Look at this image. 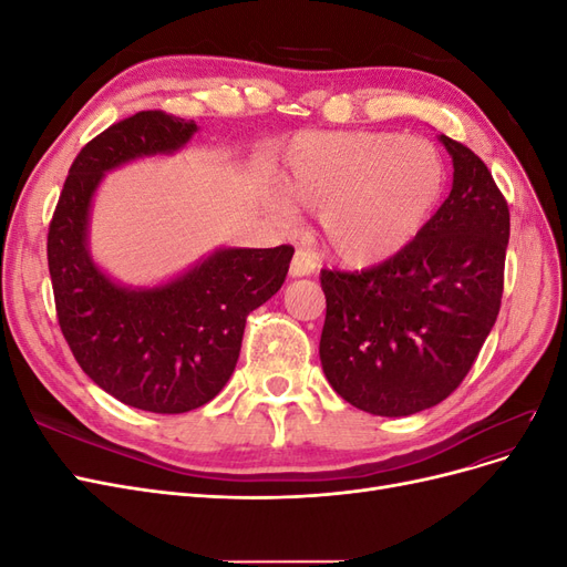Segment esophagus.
<instances>
[{
	"label": "esophagus",
	"mask_w": 567,
	"mask_h": 567,
	"mask_svg": "<svg viewBox=\"0 0 567 567\" xmlns=\"http://www.w3.org/2000/svg\"><path fill=\"white\" fill-rule=\"evenodd\" d=\"M315 271H317L315 252L298 248L293 255V262H290V277H310Z\"/></svg>",
	"instance_id": "34e87169"
}]
</instances>
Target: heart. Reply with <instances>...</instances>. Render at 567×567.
Returning <instances> with one entry per match:
<instances>
[{
  "instance_id": "b5f03b06",
  "label": "heart",
  "mask_w": 567,
  "mask_h": 567,
  "mask_svg": "<svg viewBox=\"0 0 567 567\" xmlns=\"http://www.w3.org/2000/svg\"><path fill=\"white\" fill-rule=\"evenodd\" d=\"M433 144L390 132H312L286 153L284 194L319 210L338 260L369 267L400 255L423 231L444 192Z\"/></svg>"
}]
</instances>
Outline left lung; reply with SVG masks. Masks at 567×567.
Wrapping results in <instances>:
<instances>
[{
	"mask_svg": "<svg viewBox=\"0 0 567 567\" xmlns=\"http://www.w3.org/2000/svg\"><path fill=\"white\" fill-rule=\"evenodd\" d=\"M454 163L450 198L400 255L362 269H321L319 357L342 400L373 416H409L466 379L504 296L508 203L487 165L440 134Z\"/></svg>",
	"mask_w": 567,
	"mask_h": 567,
	"instance_id": "8db88e82",
	"label": "left lung"
}]
</instances>
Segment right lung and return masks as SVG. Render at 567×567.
Returning a JSON list of instances; mask_svg holds the SVG:
<instances>
[{
  "label": "right lung",
  "mask_w": 567,
  "mask_h": 567,
  "mask_svg": "<svg viewBox=\"0 0 567 567\" xmlns=\"http://www.w3.org/2000/svg\"><path fill=\"white\" fill-rule=\"evenodd\" d=\"M194 120L140 111L82 146L49 221L47 260L61 333L75 362L115 400L153 414H184L225 388L246 319L286 281L293 246L225 248L184 277L127 290L87 252L90 203L106 169L169 153Z\"/></svg>",
  "instance_id": "right-lung-1"
}]
</instances>
